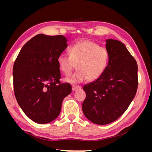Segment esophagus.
Segmentation results:
<instances>
[{"mask_svg":"<svg viewBox=\"0 0 152 152\" xmlns=\"http://www.w3.org/2000/svg\"><path fill=\"white\" fill-rule=\"evenodd\" d=\"M81 89V87L80 86H77V85H73L72 86V90L73 91H77L78 89Z\"/></svg>","mask_w":152,"mask_h":152,"instance_id":"34e87169","label":"esophagus"}]
</instances>
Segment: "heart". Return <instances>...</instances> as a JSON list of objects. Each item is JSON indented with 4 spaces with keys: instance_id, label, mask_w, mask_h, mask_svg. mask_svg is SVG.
<instances>
[{
    "instance_id": "1",
    "label": "heart",
    "mask_w": 152,
    "mask_h": 152,
    "mask_svg": "<svg viewBox=\"0 0 152 152\" xmlns=\"http://www.w3.org/2000/svg\"><path fill=\"white\" fill-rule=\"evenodd\" d=\"M69 56L60 54L57 62L61 71L70 75L76 68L78 70L65 80L70 83H79L88 79L94 80L101 77L107 68L109 54L108 50L94 41L80 40L69 49Z\"/></svg>"
}]
</instances>
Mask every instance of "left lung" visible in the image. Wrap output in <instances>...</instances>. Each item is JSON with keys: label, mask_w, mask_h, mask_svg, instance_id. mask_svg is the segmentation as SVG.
I'll return each mask as SVG.
<instances>
[{"label": "left lung", "mask_w": 152, "mask_h": 152, "mask_svg": "<svg viewBox=\"0 0 152 152\" xmlns=\"http://www.w3.org/2000/svg\"><path fill=\"white\" fill-rule=\"evenodd\" d=\"M108 64L103 74L83 89L82 103L86 117L94 124L105 125L114 122L126 112L136 95L138 77L136 61L120 41L106 40Z\"/></svg>", "instance_id": "8db88e82"}]
</instances>
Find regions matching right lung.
<instances>
[{
    "mask_svg": "<svg viewBox=\"0 0 152 152\" xmlns=\"http://www.w3.org/2000/svg\"><path fill=\"white\" fill-rule=\"evenodd\" d=\"M63 35L38 34L28 40L14 63L13 86L17 102L26 115L38 124L56 119L72 86L61 83L57 58L67 48Z\"/></svg>",
    "mask_w": 152,
    "mask_h": 152,
    "instance_id": "1",
    "label": "right lung"
}]
</instances>
